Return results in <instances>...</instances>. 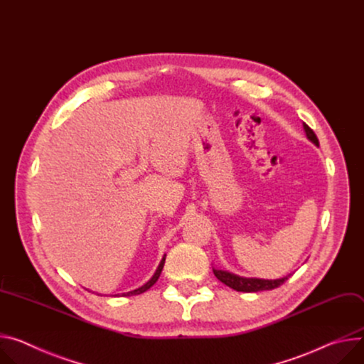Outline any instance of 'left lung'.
<instances>
[{"label":"left lung","instance_id":"obj_1","mask_svg":"<svg viewBox=\"0 0 364 364\" xmlns=\"http://www.w3.org/2000/svg\"><path fill=\"white\" fill-rule=\"evenodd\" d=\"M304 130L306 133V137L315 144L319 146V141L315 136V133L312 132V129H309L305 123H304ZM214 274L217 276V279L220 282H223L224 285L230 287L231 289L237 291V292H259V291H272L274 288H279L282 284H285L288 280V276L282 277V279H274V280H267V279H255V277H241L237 276L234 273L230 272H224V270H217L213 269Z\"/></svg>","mask_w":364,"mask_h":364}]
</instances>
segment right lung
<instances>
[{
    "label": "right lung",
    "mask_w": 364,
    "mask_h": 364,
    "mask_svg": "<svg viewBox=\"0 0 364 364\" xmlns=\"http://www.w3.org/2000/svg\"><path fill=\"white\" fill-rule=\"evenodd\" d=\"M165 259H166V255L164 256V259H161V262H160V264H159V267L156 269V273L153 274V277L147 282L146 285H143L141 288H139V289H134V291H132V292H127V294H123V295H127V296H130V295H140V294H143V292H146L147 289H150L154 284H156V280L159 279V276H160V273H161V269H164V266H165Z\"/></svg>",
    "instance_id": "obj_1"
}]
</instances>
